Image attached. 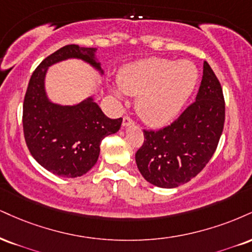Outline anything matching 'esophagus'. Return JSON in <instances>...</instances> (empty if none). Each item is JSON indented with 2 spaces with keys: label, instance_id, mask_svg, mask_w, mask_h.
Segmentation results:
<instances>
[{
  "label": "esophagus",
  "instance_id": "esophagus-1",
  "mask_svg": "<svg viewBox=\"0 0 252 252\" xmlns=\"http://www.w3.org/2000/svg\"><path fill=\"white\" fill-rule=\"evenodd\" d=\"M131 124H134V121L131 120V117H129V116H124L123 117V122H122V126H131Z\"/></svg>",
  "mask_w": 252,
  "mask_h": 252
}]
</instances>
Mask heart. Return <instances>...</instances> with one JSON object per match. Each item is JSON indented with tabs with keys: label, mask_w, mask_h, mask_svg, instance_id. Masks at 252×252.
I'll use <instances>...</instances> for the list:
<instances>
[{
	"label": "heart",
	"mask_w": 252,
	"mask_h": 252,
	"mask_svg": "<svg viewBox=\"0 0 252 252\" xmlns=\"http://www.w3.org/2000/svg\"><path fill=\"white\" fill-rule=\"evenodd\" d=\"M198 81V70L190 61L148 59L126 66L118 77L124 93L137 96L136 111L145 124L160 126L177 116ZM115 96L122 97L121 90Z\"/></svg>",
	"instance_id": "1"
}]
</instances>
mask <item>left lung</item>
<instances>
[{"label": "left lung", "mask_w": 252, "mask_h": 252, "mask_svg": "<svg viewBox=\"0 0 252 252\" xmlns=\"http://www.w3.org/2000/svg\"><path fill=\"white\" fill-rule=\"evenodd\" d=\"M225 103L220 81L208 62L196 101L170 126L143 130L144 142L136 153V164L149 183L176 188L203 170L216 151L224 128Z\"/></svg>", "instance_id": "obj_1"}]
</instances>
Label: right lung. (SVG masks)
Instances as JSON below:
<instances>
[{
    "mask_svg": "<svg viewBox=\"0 0 252 252\" xmlns=\"http://www.w3.org/2000/svg\"><path fill=\"white\" fill-rule=\"evenodd\" d=\"M96 50L69 44L45 57L32 72L24 96L22 122L27 147L38 164L61 177L87 174L98 159L102 139L117 132L122 124V118L105 116L93 97L76 105H60L50 102L45 94L48 68L61 61L80 59L103 74Z\"/></svg>",
    "mask_w": 252,
    "mask_h": 252,
    "instance_id": "1",
    "label": "right lung"
}]
</instances>
